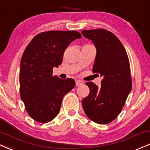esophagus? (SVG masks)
Instances as JSON below:
<instances>
[{
    "mask_svg": "<svg viewBox=\"0 0 150 150\" xmlns=\"http://www.w3.org/2000/svg\"><path fill=\"white\" fill-rule=\"evenodd\" d=\"M82 84H83V82L80 81V80H77V81L75 82V85H76L77 87L80 86V85H81Z\"/></svg>",
    "mask_w": 150,
    "mask_h": 150,
    "instance_id": "1",
    "label": "esophagus"
}]
</instances>
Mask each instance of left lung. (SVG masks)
<instances>
[{"instance_id": "obj_1", "label": "left lung", "mask_w": 150, "mask_h": 150, "mask_svg": "<svg viewBox=\"0 0 150 150\" xmlns=\"http://www.w3.org/2000/svg\"><path fill=\"white\" fill-rule=\"evenodd\" d=\"M82 34L96 47L93 72L103 78L100 87L93 82L85 83L90 94L82 105L89 119L98 124H108L121 112L132 90L129 58L120 40L110 31L88 30Z\"/></svg>"}]
</instances>
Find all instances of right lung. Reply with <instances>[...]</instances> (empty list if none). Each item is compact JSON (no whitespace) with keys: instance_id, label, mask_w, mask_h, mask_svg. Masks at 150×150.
Returning a JSON list of instances; mask_svg holds the SVG:
<instances>
[{"instance_id":"obj_1","label":"right lung","mask_w":150,"mask_h":150,"mask_svg":"<svg viewBox=\"0 0 150 150\" xmlns=\"http://www.w3.org/2000/svg\"><path fill=\"white\" fill-rule=\"evenodd\" d=\"M78 31L50 30L35 35L25 49L21 60L20 94L25 108L34 120L50 122L57 116L65 94L74 88L73 79L52 75L62 63L72 41L81 38Z\"/></svg>"}]
</instances>
